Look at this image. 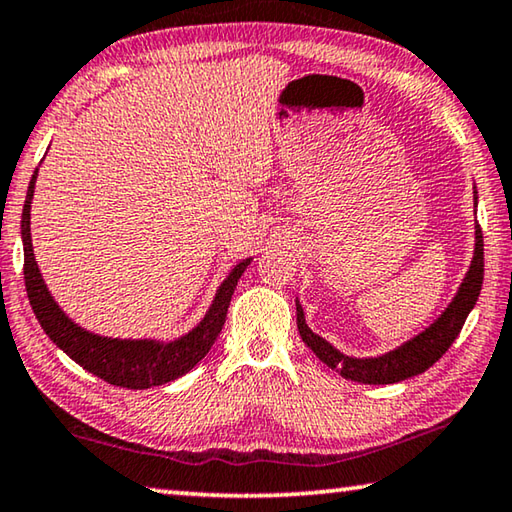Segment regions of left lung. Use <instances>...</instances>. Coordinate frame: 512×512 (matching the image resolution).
I'll use <instances>...</instances> for the list:
<instances>
[{
    "label": "left lung",
    "mask_w": 512,
    "mask_h": 512,
    "mask_svg": "<svg viewBox=\"0 0 512 512\" xmlns=\"http://www.w3.org/2000/svg\"><path fill=\"white\" fill-rule=\"evenodd\" d=\"M483 287V232L481 225H476V250L472 266H469L467 278L460 285V291L453 298V303L446 307L444 314L437 319L431 328H426L421 335L410 339L408 344L396 348L392 353L380 355V358L358 360L348 358L335 351L326 339L307 328L303 307L296 303V321L298 332L303 337V342L312 348L316 358L323 364H328L330 369L342 373L344 378L355 380V383L364 385H389V383H401L405 378L419 376L426 369H431L433 364L449 351V346L456 342L462 326H465L467 314L472 312L476 305L478 294Z\"/></svg>",
    "instance_id": "1"
}]
</instances>
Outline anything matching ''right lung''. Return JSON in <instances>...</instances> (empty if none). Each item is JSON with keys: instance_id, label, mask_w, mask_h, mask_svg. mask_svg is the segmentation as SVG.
<instances>
[{"instance_id": "right-lung-1", "label": "right lung", "mask_w": 512, "mask_h": 512, "mask_svg": "<svg viewBox=\"0 0 512 512\" xmlns=\"http://www.w3.org/2000/svg\"><path fill=\"white\" fill-rule=\"evenodd\" d=\"M38 170H34L29 182L27 200H24L22 209V243H24V287H27V296L34 310L36 319L43 326L45 335L61 348L63 353L70 355L79 367L91 371L93 376L107 380L109 385L127 387V389H148L154 385H164L170 380L184 376L196 364L205 358L209 348L221 335L227 307L241 273L246 271L250 259L234 266V271L227 275V280L218 289L212 307L205 319L200 321L196 330L182 339H175L170 344L148 342V339H111V337H97L93 332H86L72 323L61 307L54 303V298L47 291L43 278L34 259V248H31V230H29V209L31 198H34V184H36Z\"/></svg>"}]
</instances>
